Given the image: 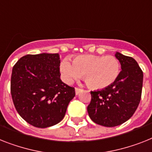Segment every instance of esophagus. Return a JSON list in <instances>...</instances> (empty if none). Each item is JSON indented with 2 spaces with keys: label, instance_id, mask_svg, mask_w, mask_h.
Returning <instances> with one entry per match:
<instances>
[{
  "label": "esophagus",
  "instance_id": "esophagus-1",
  "mask_svg": "<svg viewBox=\"0 0 152 152\" xmlns=\"http://www.w3.org/2000/svg\"><path fill=\"white\" fill-rule=\"evenodd\" d=\"M82 91H83V90L81 89V88H75V94H76V95H78V94Z\"/></svg>",
  "mask_w": 152,
  "mask_h": 152
}]
</instances>
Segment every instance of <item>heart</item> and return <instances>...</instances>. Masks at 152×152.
Listing matches in <instances>:
<instances>
[{
	"label": "heart",
	"mask_w": 152,
	"mask_h": 152,
	"mask_svg": "<svg viewBox=\"0 0 152 152\" xmlns=\"http://www.w3.org/2000/svg\"><path fill=\"white\" fill-rule=\"evenodd\" d=\"M120 64L113 56L82 55L75 57L73 64L68 59L61 62L63 80L72 83L84 75L85 81L94 89H102L112 85L118 77Z\"/></svg>",
	"instance_id": "heart-1"
}]
</instances>
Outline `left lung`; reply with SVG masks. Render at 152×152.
Listing matches in <instances>:
<instances>
[{
    "instance_id": "obj_1",
    "label": "left lung",
    "mask_w": 152,
    "mask_h": 152,
    "mask_svg": "<svg viewBox=\"0 0 152 152\" xmlns=\"http://www.w3.org/2000/svg\"><path fill=\"white\" fill-rule=\"evenodd\" d=\"M115 56L122 71L109 87L91 91L87 108L93 122L108 127L124 124L133 116L141 100L143 85V72L134 59L119 52Z\"/></svg>"
}]
</instances>
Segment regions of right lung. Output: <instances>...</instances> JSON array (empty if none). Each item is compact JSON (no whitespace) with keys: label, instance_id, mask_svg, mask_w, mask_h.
Segmentation results:
<instances>
[{"label":"right lung","instance_id":"obj_1","mask_svg":"<svg viewBox=\"0 0 152 152\" xmlns=\"http://www.w3.org/2000/svg\"><path fill=\"white\" fill-rule=\"evenodd\" d=\"M59 53L26 55L12 69L11 93L17 112L26 122L46 128L64 119L75 88L61 81Z\"/></svg>","mask_w":152,"mask_h":152}]
</instances>
